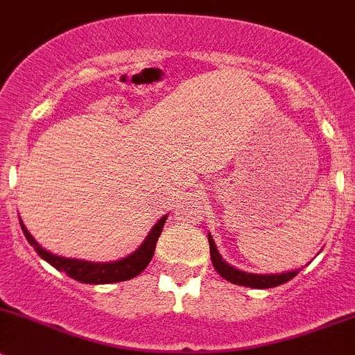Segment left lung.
<instances>
[{"label": "left lung", "mask_w": 355, "mask_h": 355, "mask_svg": "<svg viewBox=\"0 0 355 355\" xmlns=\"http://www.w3.org/2000/svg\"><path fill=\"white\" fill-rule=\"evenodd\" d=\"M209 241V254H211L213 267H215L216 272L223 277V279L230 281L234 284H239V286H248V288H260V290H265V288H276L279 284L288 283L290 279H293L300 270H291V272L286 274H270V276H261V274H246L243 270H237L234 267H230L229 263L222 260L220 253L216 251L215 241L211 239V236L208 234Z\"/></svg>", "instance_id": "left-lung-1"}]
</instances>
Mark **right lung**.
<instances>
[{
    "label": "right lung",
    "instance_id": "obj_1",
    "mask_svg": "<svg viewBox=\"0 0 355 355\" xmlns=\"http://www.w3.org/2000/svg\"><path fill=\"white\" fill-rule=\"evenodd\" d=\"M164 222H166V216H163V218L153 227V230H150V234L147 236V239L144 241V244L135 251V253L123 258V260L111 261V263H94V261L62 258L57 257V254L48 253V251L43 250V248L34 241V237L27 232V229L24 227L22 222H20V225H22L24 234H26V239L29 241L31 246L36 250V253L40 254L41 258H44L48 263L53 265L57 270H62V272H65L69 277L79 281V283L109 284L133 279V277L139 276V274L146 269L154 257V250H156V243L157 239H159L161 232H163Z\"/></svg>",
    "mask_w": 355,
    "mask_h": 355
}]
</instances>
